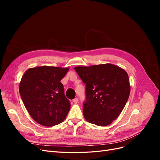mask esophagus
Returning <instances> with one entry per match:
<instances>
[{"label":"esophagus","mask_w":160,"mask_h":160,"mask_svg":"<svg viewBox=\"0 0 160 160\" xmlns=\"http://www.w3.org/2000/svg\"><path fill=\"white\" fill-rule=\"evenodd\" d=\"M72 101H73V102H74L75 103H78V98H75L73 100H72Z\"/></svg>","instance_id":"obj_1"}]
</instances>
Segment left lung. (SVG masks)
Segmentation results:
<instances>
[{"label": "left lung", "mask_w": 160, "mask_h": 160, "mask_svg": "<svg viewBox=\"0 0 160 160\" xmlns=\"http://www.w3.org/2000/svg\"><path fill=\"white\" fill-rule=\"evenodd\" d=\"M74 69L86 84L83 107L85 119L98 126L111 124L122 113L129 98L127 72L110 63Z\"/></svg>", "instance_id": "obj_1"}]
</instances>
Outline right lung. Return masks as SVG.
I'll return each instance as SVG.
<instances>
[{
    "label": "right lung",
    "mask_w": 160,
    "mask_h": 160,
    "mask_svg": "<svg viewBox=\"0 0 160 160\" xmlns=\"http://www.w3.org/2000/svg\"><path fill=\"white\" fill-rule=\"evenodd\" d=\"M69 68L41 66L28 69L19 85L22 102L36 122L43 126L59 124L68 114L71 104L61 80Z\"/></svg>",
    "instance_id": "add662e5"
}]
</instances>
